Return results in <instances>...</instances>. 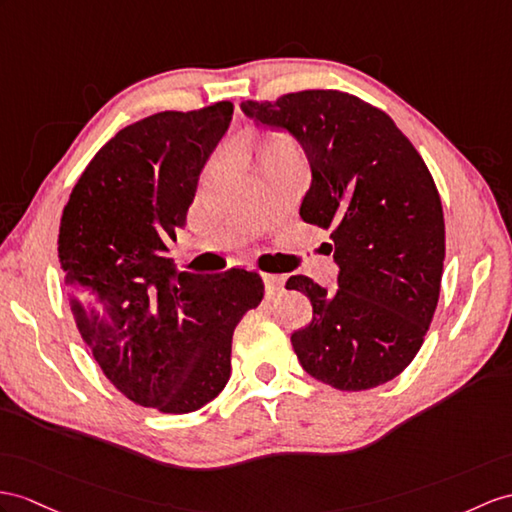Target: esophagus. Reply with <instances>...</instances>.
Wrapping results in <instances>:
<instances>
[{
  "label": "esophagus",
  "instance_id": "1",
  "mask_svg": "<svg viewBox=\"0 0 512 512\" xmlns=\"http://www.w3.org/2000/svg\"><path fill=\"white\" fill-rule=\"evenodd\" d=\"M265 280V289H267V295H278L284 291V276H276V273H265L263 276Z\"/></svg>",
  "mask_w": 512,
  "mask_h": 512
}]
</instances>
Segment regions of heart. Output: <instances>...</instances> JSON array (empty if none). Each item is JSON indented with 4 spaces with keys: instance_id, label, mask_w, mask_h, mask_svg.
<instances>
[{
    "instance_id": "b5f03b06",
    "label": "heart",
    "mask_w": 512,
    "mask_h": 512,
    "mask_svg": "<svg viewBox=\"0 0 512 512\" xmlns=\"http://www.w3.org/2000/svg\"><path fill=\"white\" fill-rule=\"evenodd\" d=\"M260 158H271V160H295V149L291 147L289 141L276 139L271 141L263 152H260Z\"/></svg>"
}]
</instances>
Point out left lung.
Masks as SVG:
<instances>
[{
	"instance_id": "1",
	"label": "left lung",
	"mask_w": 512,
	"mask_h": 512,
	"mask_svg": "<svg viewBox=\"0 0 512 512\" xmlns=\"http://www.w3.org/2000/svg\"><path fill=\"white\" fill-rule=\"evenodd\" d=\"M256 126L282 128L308 158L310 189L299 217L330 230L339 289L291 276L286 289L313 304L291 334L315 380L365 391L413 363L439 302L445 221L426 162L380 108L341 91L247 99Z\"/></svg>"
}]
</instances>
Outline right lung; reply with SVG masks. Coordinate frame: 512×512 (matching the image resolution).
<instances>
[{"label": "right lung", "instance_id": "add662e5", "mask_svg": "<svg viewBox=\"0 0 512 512\" xmlns=\"http://www.w3.org/2000/svg\"><path fill=\"white\" fill-rule=\"evenodd\" d=\"M232 110H165L119 130L62 210L58 258L82 339L128 400L160 413L223 391L236 323L265 293L256 271L202 276L167 256Z\"/></svg>", "mask_w": 512, "mask_h": 512}]
</instances>
